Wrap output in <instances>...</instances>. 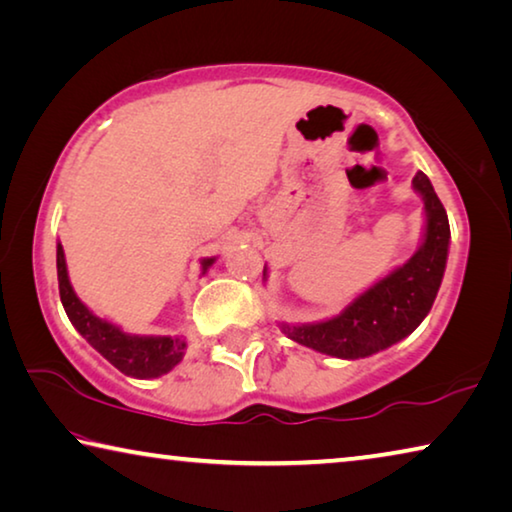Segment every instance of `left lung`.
<instances>
[{
    "instance_id": "left-lung-1",
    "label": "left lung",
    "mask_w": 512,
    "mask_h": 512,
    "mask_svg": "<svg viewBox=\"0 0 512 512\" xmlns=\"http://www.w3.org/2000/svg\"><path fill=\"white\" fill-rule=\"evenodd\" d=\"M413 189L422 196L427 216L422 246L409 262L354 298L339 316L305 325L282 323V332L291 341L329 357L363 359L406 339L422 323L445 275L449 221L443 203L422 171L415 173Z\"/></svg>"
}]
</instances>
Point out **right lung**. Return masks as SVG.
Returning <instances> with one entry per match:
<instances>
[{"label":"right lung","instance_id":"1","mask_svg":"<svg viewBox=\"0 0 512 512\" xmlns=\"http://www.w3.org/2000/svg\"><path fill=\"white\" fill-rule=\"evenodd\" d=\"M214 264V257L203 259V273ZM58 291L67 318L72 320L85 341H88L101 357H106L119 372L135 379H153L178 366L183 361L187 343L183 336H137L121 332L117 325L108 323L83 305L72 289L67 275L63 246H56Z\"/></svg>","mask_w":512,"mask_h":512}]
</instances>
